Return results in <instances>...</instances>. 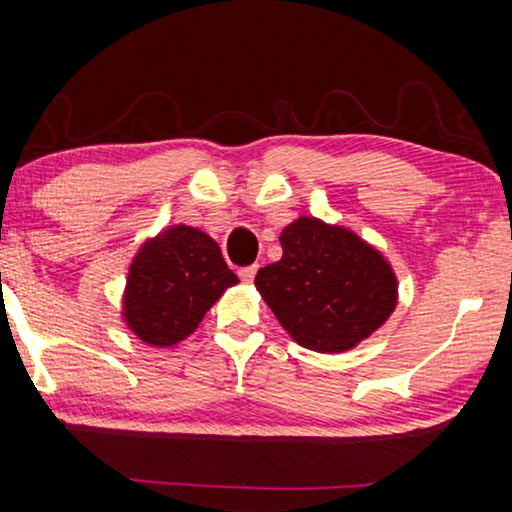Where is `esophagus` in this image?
<instances>
[{"label":"esophagus","mask_w":512,"mask_h":512,"mask_svg":"<svg viewBox=\"0 0 512 512\" xmlns=\"http://www.w3.org/2000/svg\"><path fill=\"white\" fill-rule=\"evenodd\" d=\"M255 273H257V266H255V264H253V266H244V268H241V271H239V277L248 284V282H253Z\"/></svg>","instance_id":"esophagus-1"}]
</instances>
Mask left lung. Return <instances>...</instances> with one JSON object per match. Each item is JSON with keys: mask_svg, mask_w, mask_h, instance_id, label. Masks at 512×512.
<instances>
[{"mask_svg": "<svg viewBox=\"0 0 512 512\" xmlns=\"http://www.w3.org/2000/svg\"><path fill=\"white\" fill-rule=\"evenodd\" d=\"M280 244L282 259L259 268L255 287L302 348L352 350L393 314V268L354 232L300 216Z\"/></svg>", "mask_w": 512, "mask_h": 512, "instance_id": "obj_1", "label": "left lung"}]
</instances>
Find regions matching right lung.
I'll use <instances>...</instances> for the list:
<instances>
[{"label": "right lung", "mask_w": 512, "mask_h": 512, "mask_svg": "<svg viewBox=\"0 0 512 512\" xmlns=\"http://www.w3.org/2000/svg\"><path fill=\"white\" fill-rule=\"evenodd\" d=\"M237 282L212 237L176 225L146 241L133 259L124 318L144 343L171 348L187 339L221 293Z\"/></svg>", "instance_id": "right-lung-1"}]
</instances>
